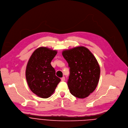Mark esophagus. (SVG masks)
Wrapping results in <instances>:
<instances>
[{
  "instance_id": "34e87169",
  "label": "esophagus",
  "mask_w": 128,
  "mask_h": 128,
  "mask_svg": "<svg viewBox=\"0 0 128 128\" xmlns=\"http://www.w3.org/2000/svg\"><path fill=\"white\" fill-rule=\"evenodd\" d=\"M65 80V77H63L62 78H61V81H64Z\"/></svg>"
}]
</instances>
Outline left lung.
I'll list each match as a JSON object with an SVG mask.
<instances>
[{
    "label": "left lung",
    "instance_id": "1",
    "mask_svg": "<svg viewBox=\"0 0 128 128\" xmlns=\"http://www.w3.org/2000/svg\"><path fill=\"white\" fill-rule=\"evenodd\" d=\"M62 55L68 63L70 75L67 81L70 93L83 98L96 90L100 76V67L94 55L80 46L64 50Z\"/></svg>",
    "mask_w": 128,
    "mask_h": 128
}]
</instances>
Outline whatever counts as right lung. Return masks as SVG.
<instances>
[{"label": "right lung", "instance_id": "add662e5", "mask_svg": "<svg viewBox=\"0 0 128 128\" xmlns=\"http://www.w3.org/2000/svg\"><path fill=\"white\" fill-rule=\"evenodd\" d=\"M57 53L56 50L40 47L33 52L28 62L26 77L28 86L31 91L40 98L51 96L61 81L51 64Z\"/></svg>", "mask_w": 128, "mask_h": 128}]
</instances>
